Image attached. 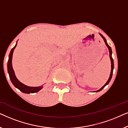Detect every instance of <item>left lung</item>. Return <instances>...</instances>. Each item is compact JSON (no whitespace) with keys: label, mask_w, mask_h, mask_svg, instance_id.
Masks as SVG:
<instances>
[{"label":"left lung","mask_w":128,"mask_h":128,"mask_svg":"<svg viewBox=\"0 0 128 128\" xmlns=\"http://www.w3.org/2000/svg\"><path fill=\"white\" fill-rule=\"evenodd\" d=\"M100 36H101V37H102V38H103V40H104V42H105V43H106V46L108 47V50H109V52H110V59H111V73H110V78H108V81L106 82V84H104V86H102V87H101V88L100 89H99L98 90H97V91H96L95 92H100V91L102 90V89L104 88V87H106V85L108 84V83H110V80H111V78H112V76L113 70H114V60H113L112 58V50H111V47H110V46H109V45H108V44H107V42H106V38H104V36H103L102 34H100Z\"/></svg>","instance_id":"left-lung-1"}]
</instances>
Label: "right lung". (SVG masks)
<instances>
[{"label":"right lung","instance_id":"right-lung-1","mask_svg":"<svg viewBox=\"0 0 128 128\" xmlns=\"http://www.w3.org/2000/svg\"><path fill=\"white\" fill-rule=\"evenodd\" d=\"M17 44L12 49L11 51L10 52L9 56H8V73L9 74V77L11 80L12 83L13 84L14 86L15 87L20 90L21 92H24L26 94H30V93H34L39 92L40 90H41L43 88L42 86L39 87H29L27 86L23 83H21L19 80L17 79V78L14 72L13 69V66H12V56H13V54L14 50L16 46H17Z\"/></svg>","mask_w":128,"mask_h":128}]
</instances>
